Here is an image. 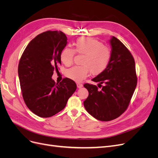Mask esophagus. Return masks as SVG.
I'll list each match as a JSON object with an SVG mask.
<instances>
[{
    "mask_svg": "<svg viewBox=\"0 0 158 158\" xmlns=\"http://www.w3.org/2000/svg\"><path fill=\"white\" fill-rule=\"evenodd\" d=\"M76 85H77L78 88H82V86H83V85L82 84H80V83H78Z\"/></svg>",
    "mask_w": 158,
    "mask_h": 158,
    "instance_id": "1",
    "label": "esophagus"
}]
</instances>
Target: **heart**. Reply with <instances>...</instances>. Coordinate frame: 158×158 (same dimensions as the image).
I'll return each instance as SVG.
<instances>
[{
  "instance_id": "obj_1",
  "label": "heart",
  "mask_w": 158,
  "mask_h": 158,
  "mask_svg": "<svg viewBox=\"0 0 158 158\" xmlns=\"http://www.w3.org/2000/svg\"><path fill=\"white\" fill-rule=\"evenodd\" d=\"M75 49L66 47L62 50L60 58L64 65L69 66L73 62L75 52L83 55L82 66H73L66 73L69 79L80 82L86 78L89 72L93 75L102 74L106 70L111 57V52L102 42L89 37H80L76 41Z\"/></svg>"
}]
</instances>
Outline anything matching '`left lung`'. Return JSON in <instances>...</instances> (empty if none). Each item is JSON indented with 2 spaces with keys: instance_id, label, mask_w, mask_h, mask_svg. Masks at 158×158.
<instances>
[{
  "instance_id": "left-lung-1",
  "label": "left lung",
  "mask_w": 158,
  "mask_h": 158,
  "mask_svg": "<svg viewBox=\"0 0 158 158\" xmlns=\"http://www.w3.org/2000/svg\"><path fill=\"white\" fill-rule=\"evenodd\" d=\"M109 42L111 57L107 67L92 80L102 89L93 84L84 85L89 92L84 102L85 109L102 121L113 120L126 111L137 84L135 62L130 51L115 37L112 36Z\"/></svg>"
}]
</instances>
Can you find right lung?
<instances>
[{
    "label": "right lung",
    "mask_w": 158,
    "mask_h": 158,
    "mask_svg": "<svg viewBox=\"0 0 158 158\" xmlns=\"http://www.w3.org/2000/svg\"><path fill=\"white\" fill-rule=\"evenodd\" d=\"M66 44L67 37L61 31L40 33L27 45L19 62L23 99L39 117H50L63 110L76 89L73 80L65 78L55 84L51 78L61 64L60 55Z\"/></svg>",
    "instance_id": "obj_1"
}]
</instances>
